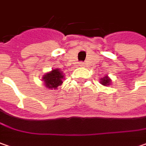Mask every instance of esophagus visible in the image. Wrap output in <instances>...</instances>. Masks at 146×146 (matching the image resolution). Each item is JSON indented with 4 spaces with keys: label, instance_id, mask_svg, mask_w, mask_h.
Masks as SVG:
<instances>
[{
    "label": "esophagus",
    "instance_id": "esophagus-1",
    "mask_svg": "<svg viewBox=\"0 0 146 146\" xmlns=\"http://www.w3.org/2000/svg\"><path fill=\"white\" fill-rule=\"evenodd\" d=\"M79 66L80 67H84L85 66V63H83V62H80Z\"/></svg>",
    "mask_w": 146,
    "mask_h": 146
}]
</instances>
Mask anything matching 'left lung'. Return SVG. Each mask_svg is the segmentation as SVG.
<instances>
[{
	"mask_svg": "<svg viewBox=\"0 0 146 146\" xmlns=\"http://www.w3.org/2000/svg\"><path fill=\"white\" fill-rule=\"evenodd\" d=\"M110 82H111V80L108 76H105V77H104L103 78H101V79H100V84H102L103 86H105L110 85Z\"/></svg>",
	"mask_w": 146,
	"mask_h": 146,
	"instance_id": "1",
	"label": "left lung"
}]
</instances>
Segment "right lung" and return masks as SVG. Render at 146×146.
Here are the masks:
<instances>
[{"mask_svg":"<svg viewBox=\"0 0 146 146\" xmlns=\"http://www.w3.org/2000/svg\"><path fill=\"white\" fill-rule=\"evenodd\" d=\"M63 72H61L58 68L46 73L42 77V80L45 82V86L50 89H57V87L63 83Z\"/></svg>","mask_w":146,"mask_h":146,"instance_id":"right-lung-1","label":"right lung"}]
</instances>
